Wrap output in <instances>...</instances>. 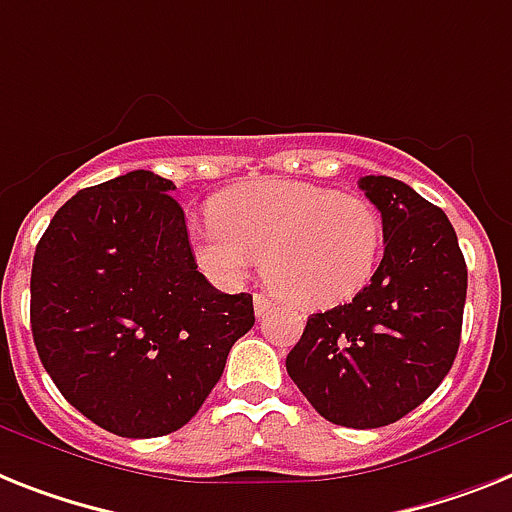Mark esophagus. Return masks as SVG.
<instances>
[{"label": "esophagus", "instance_id": "1", "mask_svg": "<svg viewBox=\"0 0 512 512\" xmlns=\"http://www.w3.org/2000/svg\"><path fill=\"white\" fill-rule=\"evenodd\" d=\"M269 308H272V301H269L266 295H261V293L253 295V311H256V316H264Z\"/></svg>", "mask_w": 512, "mask_h": 512}]
</instances>
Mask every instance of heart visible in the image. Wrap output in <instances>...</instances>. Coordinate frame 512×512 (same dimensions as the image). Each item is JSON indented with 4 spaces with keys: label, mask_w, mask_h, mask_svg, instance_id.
I'll list each match as a JSON object with an SVG mask.
<instances>
[{
    "label": "heart",
    "mask_w": 512,
    "mask_h": 512,
    "mask_svg": "<svg viewBox=\"0 0 512 512\" xmlns=\"http://www.w3.org/2000/svg\"><path fill=\"white\" fill-rule=\"evenodd\" d=\"M214 222L190 227L198 269L232 287L264 259V280L303 308H329L371 280L382 253V219L358 193L306 180H253L211 204Z\"/></svg>",
    "instance_id": "heart-1"
}]
</instances>
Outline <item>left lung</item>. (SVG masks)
I'll return each instance as SVG.
<instances>
[{
    "instance_id": "obj_1",
    "label": "left lung",
    "mask_w": 512,
    "mask_h": 512,
    "mask_svg": "<svg viewBox=\"0 0 512 512\" xmlns=\"http://www.w3.org/2000/svg\"><path fill=\"white\" fill-rule=\"evenodd\" d=\"M384 256L350 303L308 316L287 374L319 416L350 429L395 424L447 377L460 345L468 269L439 206L395 177L366 175Z\"/></svg>"
}]
</instances>
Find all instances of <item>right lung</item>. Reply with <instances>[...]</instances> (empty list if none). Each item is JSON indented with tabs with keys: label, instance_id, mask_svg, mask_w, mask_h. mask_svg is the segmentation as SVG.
Listing matches in <instances>:
<instances>
[{
	"label": "right lung",
	"instance_id": "1",
	"mask_svg": "<svg viewBox=\"0 0 512 512\" xmlns=\"http://www.w3.org/2000/svg\"><path fill=\"white\" fill-rule=\"evenodd\" d=\"M172 180L135 170L75 193L41 235L31 329L57 390L101 429L177 432L253 327V298L198 272Z\"/></svg>",
	"mask_w": 512,
	"mask_h": 512
}]
</instances>
